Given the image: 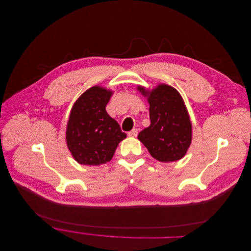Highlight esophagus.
Returning <instances> with one entry per match:
<instances>
[{
  "label": "esophagus",
  "mask_w": 251,
  "mask_h": 251,
  "mask_svg": "<svg viewBox=\"0 0 251 251\" xmlns=\"http://www.w3.org/2000/svg\"><path fill=\"white\" fill-rule=\"evenodd\" d=\"M127 134H128V136H130V137H135V136L137 135V129H136V128H134V129L130 130Z\"/></svg>",
  "instance_id": "obj_1"
}]
</instances>
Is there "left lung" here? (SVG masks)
Here are the masks:
<instances>
[{"label":"left lung","mask_w":251,"mask_h":251,"mask_svg":"<svg viewBox=\"0 0 251 251\" xmlns=\"http://www.w3.org/2000/svg\"><path fill=\"white\" fill-rule=\"evenodd\" d=\"M149 104L150 126L137 138L150 155L160 162L182 159L192 142V123L181 94L172 86L160 83L152 90L137 86Z\"/></svg>","instance_id":"8db88e82"}]
</instances>
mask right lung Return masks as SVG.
<instances>
[{
    "label": "right lung",
    "instance_id": "1",
    "mask_svg": "<svg viewBox=\"0 0 251 251\" xmlns=\"http://www.w3.org/2000/svg\"><path fill=\"white\" fill-rule=\"evenodd\" d=\"M114 91L102 86L86 90L74 103L66 126V144L73 158L83 165L109 162L119 143L126 137L106 111Z\"/></svg>",
    "mask_w": 251,
    "mask_h": 251
}]
</instances>
